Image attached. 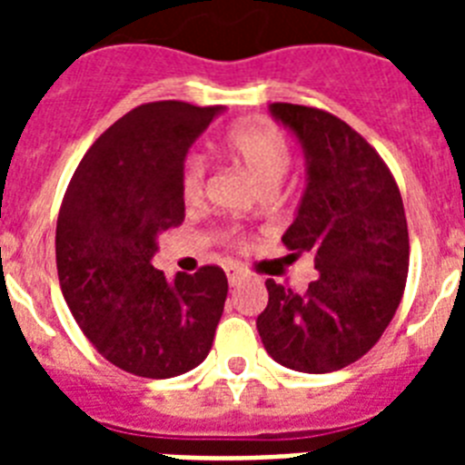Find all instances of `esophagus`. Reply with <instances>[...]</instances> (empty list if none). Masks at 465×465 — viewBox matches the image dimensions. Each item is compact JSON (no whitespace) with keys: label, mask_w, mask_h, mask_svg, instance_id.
I'll return each instance as SVG.
<instances>
[{"label":"esophagus","mask_w":465,"mask_h":465,"mask_svg":"<svg viewBox=\"0 0 465 465\" xmlns=\"http://www.w3.org/2000/svg\"><path fill=\"white\" fill-rule=\"evenodd\" d=\"M242 279H244V272L237 268H228V282L230 286H237V283H242Z\"/></svg>","instance_id":"34e87169"}]
</instances>
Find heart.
<instances>
[{
	"label": "heart",
	"mask_w": 465,
	"mask_h": 465,
	"mask_svg": "<svg viewBox=\"0 0 465 465\" xmlns=\"http://www.w3.org/2000/svg\"><path fill=\"white\" fill-rule=\"evenodd\" d=\"M223 151L230 160L252 176L261 191H274L291 165V142L279 125L268 118H242L223 134ZM207 182V160L200 153H188L182 165V195L186 204L203 200ZM228 244L242 246L244 237L237 230L225 235Z\"/></svg>",
	"instance_id": "b5f03b06"
}]
</instances>
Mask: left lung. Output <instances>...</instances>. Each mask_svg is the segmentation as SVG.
<instances>
[{
    "label": "left lung",
    "mask_w": 465,
    "mask_h": 465,
    "mask_svg": "<svg viewBox=\"0 0 465 465\" xmlns=\"http://www.w3.org/2000/svg\"><path fill=\"white\" fill-rule=\"evenodd\" d=\"M307 158V188L282 242L310 252L305 293L268 279L258 316L265 351L298 372H332L368 354L401 305L410 268L402 197L391 170L354 127L316 106L274 102Z\"/></svg>",
    "instance_id": "obj_1"
}]
</instances>
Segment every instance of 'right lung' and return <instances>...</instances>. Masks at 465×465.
<instances>
[{"label":"right lung","mask_w":465,"mask_h":465,"mask_svg":"<svg viewBox=\"0 0 465 465\" xmlns=\"http://www.w3.org/2000/svg\"><path fill=\"white\" fill-rule=\"evenodd\" d=\"M223 106L149 102L88 149L57 213L55 261L74 319L109 363L149 380L207 359L228 279L219 265L174 282L151 265L155 237L183 221L182 165Z\"/></svg>","instance_id":"1"}]
</instances>
